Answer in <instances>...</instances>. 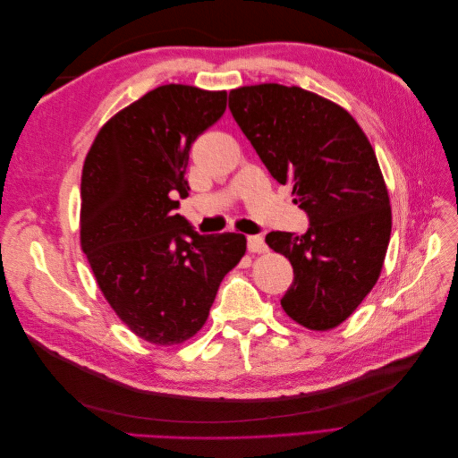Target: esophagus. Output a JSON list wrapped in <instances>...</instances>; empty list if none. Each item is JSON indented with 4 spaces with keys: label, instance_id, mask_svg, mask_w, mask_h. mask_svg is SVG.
I'll use <instances>...</instances> for the list:
<instances>
[{
    "label": "esophagus",
    "instance_id": "obj_1",
    "mask_svg": "<svg viewBox=\"0 0 458 458\" xmlns=\"http://www.w3.org/2000/svg\"><path fill=\"white\" fill-rule=\"evenodd\" d=\"M248 252H250V254H266L267 252L266 241H263L259 234H252V237H248Z\"/></svg>",
    "mask_w": 458,
    "mask_h": 458
}]
</instances>
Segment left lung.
Segmentation results:
<instances>
[{
    "instance_id": "8db88e82",
    "label": "left lung",
    "mask_w": 458,
    "mask_h": 458,
    "mask_svg": "<svg viewBox=\"0 0 458 458\" xmlns=\"http://www.w3.org/2000/svg\"><path fill=\"white\" fill-rule=\"evenodd\" d=\"M242 133L310 216L303 234L271 231L266 242L293 263L284 313L310 330L342 325L377 284L392 234V206L377 155L355 118L298 86L229 91Z\"/></svg>"
}]
</instances>
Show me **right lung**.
Masks as SVG:
<instances>
[{"label": "right lung", "mask_w": 458, "mask_h": 458, "mask_svg": "<svg viewBox=\"0 0 458 458\" xmlns=\"http://www.w3.org/2000/svg\"><path fill=\"white\" fill-rule=\"evenodd\" d=\"M225 106L227 91L160 86L105 123L81 170V250L110 308L148 344L195 336L246 252L244 234L204 237L174 214L189 195L191 145Z\"/></svg>", "instance_id": "1"}]
</instances>
